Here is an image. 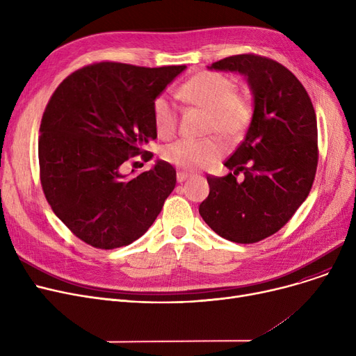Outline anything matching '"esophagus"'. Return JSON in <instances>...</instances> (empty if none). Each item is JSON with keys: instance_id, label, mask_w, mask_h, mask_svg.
Returning a JSON list of instances; mask_svg holds the SVG:
<instances>
[{"instance_id": "obj_1", "label": "esophagus", "mask_w": 356, "mask_h": 356, "mask_svg": "<svg viewBox=\"0 0 356 356\" xmlns=\"http://www.w3.org/2000/svg\"><path fill=\"white\" fill-rule=\"evenodd\" d=\"M191 177V175L188 172H177V181L183 183L184 180H188Z\"/></svg>"}]
</instances>
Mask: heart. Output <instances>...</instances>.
<instances>
[{
	"label": "heart",
	"mask_w": 356,
	"mask_h": 356,
	"mask_svg": "<svg viewBox=\"0 0 356 356\" xmlns=\"http://www.w3.org/2000/svg\"><path fill=\"white\" fill-rule=\"evenodd\" d=\"M235 81L218 72H200L186 81L177 97L189 105L208 112L204 133L218 134L227 143H238L252 122L254 102L245 92L235 90ZM153 124L160 138H172L179 127V109L165 95L153 101ZM223 145L216 137L202 140L181 138L163 148L164 161L186 170L208 167L220 159Z\"/></svg>",
	"instance_id": "b5f03b06"
}]
</instances>
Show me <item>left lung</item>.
<instances>
[{"instance_id": "1", "label": "left lung", "mask_w": 356, "mask_h": 356, "mask_svg": "<svg viewBox=\"0 0 356 356\" xmlns=\"http://www.w3.org/2000/svg\"><path fill=\"white\" fill-rule=\"evenodd\" d=\"M209 69L245 74L254 117L225 161L232 172L207 176L209 196L199 213L219 236L254 244L282 229L312 189L319 159L314 108L302 82L266 56L235 54ZM241 171L245 180L236 182Z\"/></svg>"}]
</instances>
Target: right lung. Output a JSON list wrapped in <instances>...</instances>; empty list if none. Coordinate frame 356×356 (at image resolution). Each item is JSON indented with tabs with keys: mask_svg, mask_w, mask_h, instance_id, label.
Returning a JSON list of instances; mask_svg holds the SVG:
<instances>
[{
	"mask_svg": "<svg viewBox=\"0 0 356 356\" xmlns=\"http://www.w3.org/2000/svg\"><path fill=\"white\" fill-rule=\"evenodd\" d=\"M181 66L143 67L98 62L74 70L56 88L40 124V181L50 208L85 244L114 250L147 232L176 186L163 160L134 177L129 157H153V101Z\"/></svg>",
	"mask_w": 356,
	"mask_h": 356,
	"instance_id": "right-lung-1",
	"label": "right lung"
}]
</instances>
